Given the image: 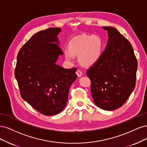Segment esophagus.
<instances>
[{
	"instance_id": "obj_1",
	"label": "esophagus",
	"mask_w": 147,
	"mask_h": 147,
	"mask_svg": "<svg viewBox=\"0 0 147 147\" xmlns=\"http://www.w3.org/2000/svg\"><path fill=\"white\" fill-rule=\"evenodd\" d=\"M76 74L77 75V76H78V77H82V76L83 73H82V71H80V70H77V72H76Z\"/></svg>"
}]
</instances>
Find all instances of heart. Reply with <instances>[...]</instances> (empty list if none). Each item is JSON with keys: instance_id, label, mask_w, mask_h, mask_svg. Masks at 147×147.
Segmentation results:
<instances>
[{"instance_id": "obj_1", "label": "heart", "mask_w": 147, "mask_h": 147, "mask_svg": "<svg viewBox=\"0 0 147 147\" xmlns=\"http://www.w3.org/2000/svg\"><path fill=\"white\" fill-rule=\"evenodd\" d=\"M103 42L96 35H82L75 37L69 42V47L64 49L66 59L72 61L78 55V61L82 65L90 66L96 63L103 52Z\"/></svg>"}]
</instances>
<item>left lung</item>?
Masks as SVG:
<instances>
[{"mask_svg":"<svg viewBox=\"0 0 147 147\" xmlns=\"http://www.w3.org/2000/svg\"><path fill=\"white\" fill-rule=\"evenodd\" d=\"M103 28L109 37L106 48L86 73L96 105L103 110H114L125 103L134 90L137 61L131 44L117 29Z\"/></svg>","mask_w":147,"mask_h":147,"instance_id":"obj_1","label":"left lung"}]
</instances>
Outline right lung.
Masks as SVG:
<instances>
[{
  "label": "right lung",
  "mask_w": 147,
  "mask_h": 147,
  "mask_svg": "<svg viewBox=\"0 0 147 147\" xmlns=\"http://www.w3.org/2000/svg\"><path fill=\"white\" fill-rule=\"evenodd\" d=\"M60 32L59 28H51L35 34L20 49L15 70L22 98L47 116L64 109L77 78L76 67L67 69L56 63L63 54L57 37Z\"/></svg>",
  "instance_id": "right-lung-1"
}]
</instances>
